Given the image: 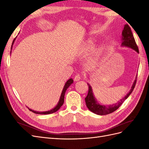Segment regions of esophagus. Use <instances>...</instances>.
<instances>
[{
    "label": "esophagus",
    "mask_w": 149,
    "mask_h": 149,
    "mask_svg": "<svg viewBox=\"0 0 149 149\" xmlns=\"http://www.w3.org/2000/svg\"><path fill=\"white\" fill-rule=\"evenodd\" d=\"M81 74H76L74 76V79L75 81H79L81 79Z\"/></svg>",
    "instance_id": "34e87169"
}]
</instances>
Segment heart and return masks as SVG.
<instances>
[{
	"label": "heart",
	"mask_w": 149,
	"mask_h": 149,
	"mask_svg": "<svg viewBox=\"0 0 149 149\" xmlns=\"http://www.w3.org/2000/svg\"><path fill=\"white\" fill-rule=\"evenodd\" d=\"M93 46V42L91 41V40H88V41L86 42V43L85 44V45L83 47L84 50H89V49H91V48Z\"/></svg>",
	"instance_id": "heart-1"
}]
</instances>
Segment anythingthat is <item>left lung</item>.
Segmentation results:
<instances>
[{"label": "left lung", "mask_w": 149, "mask_h": 149, "mask_svg": "<svg viewBox=\"0 0 149 149\" xmlns=\"http://www.w3.org/2000/svg\"><path fill=\"white\" fill-rule=\"evenodd\" d=\"M121 40H122V42H121L122 46L129 47L130 48L133 49L134 50L137 52V53H139V48L136 43V41H135V39L132 35V31L130 30V27L127 24L124 25L123 32H122ZM137 78V75L136 76V79ZM136 79L134 81V82L132 86V88L130 89L129 92L126 94L123 99L120 100V101H119L118 103H116L112 105H109L107 106L100 104V103H98L97 102L96 98L94 96L92 88L91 86H90V84L88 83V88H89L88 93L87 96L85 97V102H86V104L87 107L88 108L89 110L93 112V113L96 114L97 115H101V116L106 115L114 112L122 105V104L124 102V101L130 96V94H131L132 92L133 91V90L135 88V86H136V81H137Z\"/></svg>", "instance_id": "8db88e82"}]
</instances>
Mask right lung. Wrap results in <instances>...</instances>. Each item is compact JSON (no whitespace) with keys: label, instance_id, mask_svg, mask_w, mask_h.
<instances>
[{"label":"right lung","instance_id":"add662e5","mask_svg":"<svg viewBox=\"0 0 149 149\" xmlns=\"http://www.w3.org/2000/svg\"><path fill=\"white\" fill-rule=\"evenodd\" d=\"M13 42H14V40H13ZM13 42L12 43V45L13 43ZM12 49V48H11ZM73 83V80L72 78H70L67 81L66 83H65L64 87H63V91L61 92V96H60V100H59V102H58L57 105L53 108V109L49 110V111H44V112H38V111H33L32 109H30V108L28 107V109L31 111L33 112V113H35V114H52L53 113V112H56L58 109H60V108L61 107V106L64 103V98H65V93H66V89H68V88Z\"/></svg>","mask_w":149,"mask_h":149}]
</instances>
